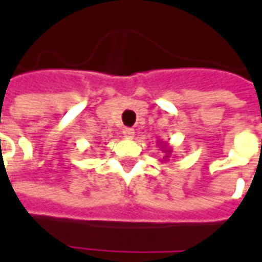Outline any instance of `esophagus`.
Wrapping results in <instances>:
<instances>
[{
  "label": "esophagus",
  "mask_w": 262,
  "mask_h": 262,
  "mask_svg": "<svg viewBox=\"0 0 262 262\" xmlns=\"http://www.w3.org/2000/svg\"><path fill=\"white\" fill-rule=\"evenodd\" d=\"M123 136H125L126 139H133V137H135V130H133L132 127H125V129H123Z\"/></svg>",
  "instance_id": "obj_1"
}]
</instances>
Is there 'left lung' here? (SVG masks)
I'll list each match as a JSON object with an SVG mask.
<instances>
[{
    "label": "left lung",
    "instance_id": "left-lung-1",
    "mask_svg": "<svg viewBox=\"0 0 262 262\" xmlns=\"http://www.w3.org/2000/svg\"><path fill=\"white\" fill-rule=\"evenodd\" d=\"M159 146L161 147V151H163V153H165L164 159H168V157H170V154H171L170 146H168V144H167V143H164V142H159Z\"/></svg>",
    "mask_w": 262,
    "mask_h": 262
}]
</instances>
